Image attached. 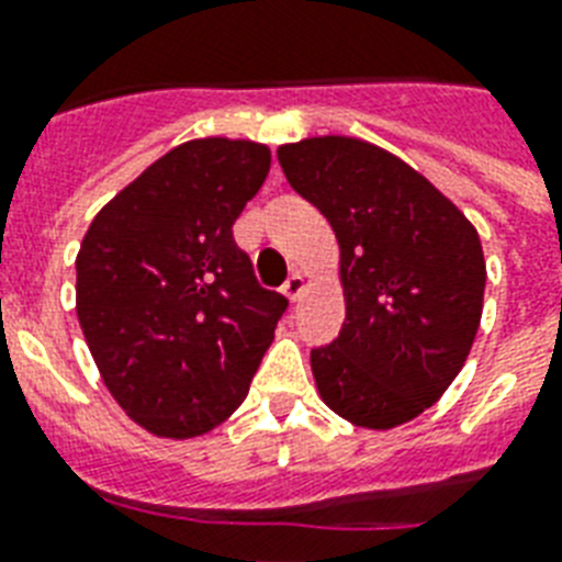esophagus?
<instances>
[{
	"label": "esophagus",
	"mask_w": 562,
	"mask_h": 562,
	"mask_svg": "<svg viewBox=\"0 0 562 562\" xmlns=\"http://www.w3.org/2000/svg\"><path fill=\"white\" fill-rule=\"evenodd\" d=\"M303 291H306V277L300 271H294L289 280H285V285H282V294H285L291 303H297V300L303 297Z\"/></svg>",
	"instance_id": "obj_1"
}]
</instances>
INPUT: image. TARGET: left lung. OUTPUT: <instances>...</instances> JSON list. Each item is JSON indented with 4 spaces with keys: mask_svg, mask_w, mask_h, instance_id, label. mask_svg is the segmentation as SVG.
Returning <instances> with one entry per match:
<instances>
[{
    "mask_svg": "<svg viewBox=\"0 0 562 562\" xmlns=\"http://www.w3.org/2000/svg\"><path fill=\"white\" fill-rule=\"evenodd\" d=\"M285 180L324 212L341 250L347 317L312 350L317 393L352 426H402L461 373L487 265L470 218L408 162L356 136L277 148Z\"/></svg>",
    "mask_w": 562,
    "mask_h": 562,
    "instance_id": "1",
    "label": "left lung"
}]
</instances>
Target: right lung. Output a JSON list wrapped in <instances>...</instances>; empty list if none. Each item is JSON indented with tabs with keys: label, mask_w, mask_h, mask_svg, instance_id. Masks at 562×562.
Returning <instances> with one entry per match:
<instances>
[{
	"label": "right lung",
	"mask_w": 562,
	"mask_h": 562,
	"mask_svg": "<svg viewBox=\"0 0 562 562\" xmlns=\"http://www.w3.org/2000/svg\"><path fill=\"white\" fill-rule=\"evenodd\" d=\"M268 145L203 136L101 206L75 259V312L101 382L136 426L187 440L245 402L289 300L233 241Z\"/></svg>",
	"instance_id": "right-lung-1"
}]
</instances>
